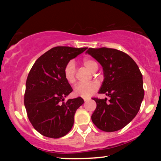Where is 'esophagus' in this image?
<instances>
[{"label": "esophagus", "mask_w": 161, "mask_h": 161, "mask_svg": "<svg viewBox=\"0 0 161 161\" xmlns=\"http://www.w3.org/2000/svg\"><path fill=\"white\" fill-rule=\"evenodd\" d=\"M83 100H84L85 102H86V101L89 100V98H83Z\"/></svg>", "instance_id": "34e87169"}]
</instances>
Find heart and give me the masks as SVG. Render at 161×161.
<instances>
[{"instance_id":"obj_1","label":"heart","mask_w":161,"mask_h":161,"mask_svg":"<svg viewBox=\"0 0 161 161\" xmlns=\"http://www.w3.org/2000/svg\"><path fill=\"white\" fill-rule=\"evenodd\" d=\"M83 65L92 72H96L98 69V64L94 59L86 58L83 61ZM75 64L73 61H69L65 65L64 69V75L66 80L70 84H73L75 82ZM99 85L96 82L89 83H79L74 89L75 95L82 97H89L97 90L98 89Z\"/></svg>"}]
</instances>
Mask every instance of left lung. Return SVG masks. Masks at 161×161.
I'll use <instances>...</instances> for the list:
<instances>
[{"instance_id":"1","label":"left lung","mask_w":161,"mask_h":161,"mask_svg":"<svg viewBox=\"0 0 161 161\" xmlns=\"http://www.w3.org/2000/svg\"><path fill=\"white\" fill-rule=\"evenodd\" d=\"M103 67L104 80L99 93L107 98H93L97 108L92 120L101 130L114 132L123 128L139 111L144 96L143 77L133 59L112 48H89L86 52Z\"/></svg>"}]
</instances>
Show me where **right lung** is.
I'll return each instance as SVG.
<instances>
[{"label": "right lung", "instance_id": "1", "mask_svg": "<svg viewBox=\"0 0 161 161\" xmlns=\"http://www.w3.org/2000/svg\"><path fill=\"white\" fill-rule=\"evenodd\" d=\"M87 47H56L41 56L33 65L25 84L24 104L34 129L48 138H58L69 133L81 97L64 98L72 92L64 75L65 65Z\"/></svg>", "mask_w": 161, "mask_h": 161}]
</instances>
